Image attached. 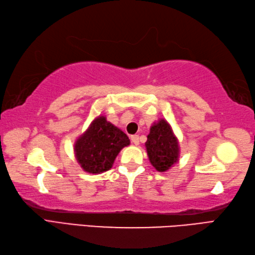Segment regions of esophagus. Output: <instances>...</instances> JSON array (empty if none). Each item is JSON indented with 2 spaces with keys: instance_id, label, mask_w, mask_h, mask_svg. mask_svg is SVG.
Here are the masks:
<instances>
[{
  "instance_id": "obj_1",
  "label": "esophagus",
  "mask_w": 255,
  "mask_h": 255,
  "mask_svg": "<svg viewBox=\"0 0 255 255\" xmlns=\"http://www.w3.org/2000/svg\"><path fill=\"white\" fill-rule=\"evenodd\" d=\"M131 141H132L133 144L138 145V144H139V137H138V135H132V136H131Z\"/></svg>"
}]
</instances>
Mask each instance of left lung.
I'll return each mask as SVG.
<instances>
[{
	"label": "left lung",
	"instance_id": "left-lung-1",
	"mask_svg": "<svg viewBox=\"0 0 255 255\" xmlns=\"http://www.w3.org/2000/svg\"><path fill=\"white\" fill-rule=\"evenodd\" d=\"M145 147L150 164L160 173L168 170L178 162V139L175 136L169 123L164 119H160L150 127Z\"/></svg>",
	"mask_w": 255,
	"mask_h": 255
}]
</instances>
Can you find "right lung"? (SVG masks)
<instances>
[{"mask_svg": "<svg viewBox=\"0 0 255 255\" xmlns=\"http://www.w3.org/2000/svg\"><path fill=\"white\" fill-rule=\"evenodd\" d=\"M128 145V135L100 116L77 138L75 156L87 173L100 174L112 167L118 154Z\"/></svg>", "mask_w": 255, "mask_h": 255, "instance_id": "obj_1", "label": "right lung"}]
</instances>
